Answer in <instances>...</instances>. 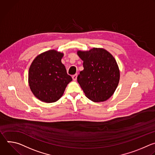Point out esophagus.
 Returning a JSON list of instances; mask_svg holds the SVG:
<instances>
[{
  "mask_svg": "<svg viewBox=\"0 0 155 155\" xmlns=\"http://www.w3.org/2000/svg\"><path fill=\"white\" fill-rule=\"evenodd\" d=\"M77 77H78V74H75L73 75L72 78H73V79L74 81H76V80L77 79Z\"/></svg>",
  "mask_w": 155,
  "mask_h": 155,
  "instance_id": "esophagus-1",
  "label": "esophagus"
}]
</instances>
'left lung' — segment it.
I'll list each match as a JSON object with an SVG mask.
<instances>
[{"label": "left lung", "mask_w": 155, "mask_h": 155, "mask_svg": "<svg viewBox=\"0 0 155 155\" xmlns=\"http://www.w3.org/2000/svg\"><path fill=\"white\" fill-rule=\"evenodd\" d=\"M84 70L78 82L85 96L94 102H103L114 94L120 80V71L112 55L103 48L78 51Z\"/></svg>", "instance_id": "1"}]
</instances>
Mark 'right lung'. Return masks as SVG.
<instances>
[{"label": "right lung", "mask_w": 155, "mask_h": 155, "mask_svg": "<svg viewBox=\"0 0 155 155\" xmlns=\"http://www.w3.org/2000/svg\"><path fill=\"white\" fill-rule=\"evenodd\" d=\"M64 54L49 50L38 55L28 71V84L33 94L45 103H54L63 95L72 78L61 60Z\"/></svg>", "instance_id": "right-lung-1"}]
</instances>
